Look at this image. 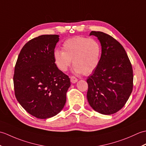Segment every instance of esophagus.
<instances>
[{
    "label": "esophagus",
    "instance_id": "obj_1",
    "mask_svg": "<svg viewBox=\"0 0 146 146\" xmlns=\"http://www.w3.org/2000/svg\"><path fill=\"white\" fill-rule=\"evenodd\" d=\"M70 81H71V82L72 83H76L77 82H78V79H77L76 77H75V76H71L70 77Z\"/></svg>",
    "mask_w": 146,
    "mask_h": 146
}]
</instances>
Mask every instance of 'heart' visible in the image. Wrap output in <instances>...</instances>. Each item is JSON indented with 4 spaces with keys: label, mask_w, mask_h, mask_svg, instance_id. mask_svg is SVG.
<instances>
[{
    "label": "heart",
    "mask_w": 146,
    "mask_h": 146,
    "mask_svg": "<svg viewBox=\"0 0 146 146\" xmlns=\"http://www.w3.org/2000/svg\"><path fill=\"white\" fill-rule=\"evenodd\" d=\"M62 51L56 49L54 61L62 71H66L73 60V72L88 75L97 68L101 56V47L94 39L75 36L66 39L61 46Z\"/></svg>",
    "instance_id": "obj_1"
}]
</instances>
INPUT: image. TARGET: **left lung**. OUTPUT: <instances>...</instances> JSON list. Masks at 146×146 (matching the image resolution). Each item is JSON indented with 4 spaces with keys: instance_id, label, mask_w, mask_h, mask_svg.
<instances>
[{
    "instance_id": "obj_1",
    "label": "left lung",
    "mask_w": 146,
    "mask_h": 146,
    "mask_svg": "<svg viewBox=\"0 0 146 146\" xmlns=\"http://www.w3.org/2000/svg\"><path fill=\"white\" fill-rule=\"evenodd\" d=\"M102 46L97 68L90 76L88 102L93 109L104 115L117 112L125 104L133 88L132 64L124 48L113 37L100 31H92Z\"/></svg>"
}]
</instances>
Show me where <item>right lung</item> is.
Here are the masks:
<instances>
[{
	"mask_svg": "<svg viewBox=\"0 0 146 146\" xmlns=\"http://www.w3.org/2000/svg\"><path fill=\"white\" fill-rule=\"evenodd\" d=\"M56 35H41L23 46L14 75L15 97L29 114L41 119L55 116L63 109L70 79L56 65L53 52Z\"/></svg>",
	"mask_w": 146,
	"mask_h": 146,
	"instance_id": "1",
	"label": "right lung"
}]
</instances>
